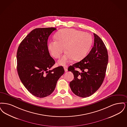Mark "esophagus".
Wrapping results in <instances>:
<instances>
[{"mask_svg":"<svg viewBox=\"0 0 127 127\" xmlns=\"http://www.w3.org/2000/svg\"><path fill=\"white\" fill-rule=\"evenodd\" d=\"M64 68L65 72H66L68 71V66H67V65H65V66H64Z\"/></svg>","mask_w":127,"mask_h":127,"instance_id":"obj_1","label":"esophagus"}]
</instances>
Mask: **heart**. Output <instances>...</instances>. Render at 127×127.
<instances>
[{
    "instance_id": "heart-1",
    "label": "heart",
    "mask_w": 127,
    "mask_h": 127,
    "mask_svg": "<svg viewBox=\"0 0 127 127\" xmlns=\"http://www.w3.org/2000/svg\"><path fill=\"white\" fill-rule=\"evenodd\" d=\"M56 40L50 41L48 48L51 55L59 58L65 49L67 52L58 61L64 65L72 59L75 61L82 59L88 53L92 43V36L88 33L74 29H64L55 34Z\"/></svg>"
}]
</instances>
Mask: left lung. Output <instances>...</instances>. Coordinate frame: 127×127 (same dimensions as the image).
I'll return each instance as SVG.
<instances>
[{"label": "left lung", "instance_id": "left-lung-1", "mask_svg": "<svg viewBox=\"0 0 127 127\" xmlns=\"http://www.w3.org/2000/svg\"><path fill=\"white\" fill-rule=\"evenodd\" d=\"M94 34V46L88 55L68 69L74 78L70 83L71 89L73 94L82 98L93 95L99 89L105 78L108 63L105 44L98 35Z\"/></svg>", "mask_w": 127, "mask_h": 127}]
</instances>
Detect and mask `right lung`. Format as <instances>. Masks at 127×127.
<instances>
[{"mask_svg":"<svg viewBox=\"0 0 127 127\" xmlns=\"http://www.w3.org/2000/svg\"><path fill=\"white\" fill-rule=\"evenodd\" d=\"M56 28H38L23 40L17 51V70L22 83L31 94L44 98L52 94L64 73L63 66L50 70L55 64L50 56L47 40Z\"/></svg>","mask_w":127,"mask_h":127,"instance_id":"add662e5","label":"right lung"}]
</instances>
